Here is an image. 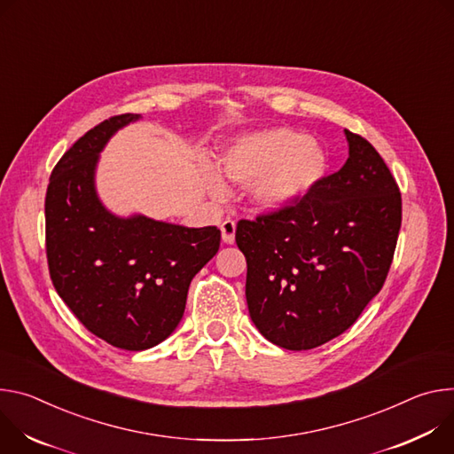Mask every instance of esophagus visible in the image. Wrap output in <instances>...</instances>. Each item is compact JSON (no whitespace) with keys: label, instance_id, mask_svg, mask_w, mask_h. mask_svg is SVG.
Wrapping results in <instances>:
<instances>
[{"label":"esophagus","instance_id":"34e87169","mask_svg":"<svg viewBox=\"0 0 454 454\" xmlns=\"http://www.w3.org/2000/svg\"><path fill=\"white\" fill-rule=\"evenodd\" d=\"M220 229H222V239L225 241V243H234V234H236V222L234 220H231V218H225L223 222H222V225H220Z\"/></svg>","mask_w":454,"mask_h":454}]
</instances>
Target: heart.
<instances>
[{
  "instance_id": "obj_1",
  "label": "heart",
  "mask_w": 454,
  "mask_h": 454,
  "mask_svg": "<svg viewBox=\"0 0 454 454\" xmlns=\"http://www.w3.org/2000/svg\"><path fill=\"white\" fill-rule=\"evenodd\" d=\"M222 171L234 184L250 185L262 207L276 209L307 192L325 171L321 147L288 128H272L238 140L222 159ZM209 192L222 200L225 185L213 171L206 173Z\"/></svg>"
}]
</instances>
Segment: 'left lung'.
I'll return each instance as SVG.
<instances>
[{"label": "left lung", "instance_id": "obj_1", "mask_svg": "<svg viewBox=\"0 0 454 454\" xmlns=\"http://www.w3.org/2000/svg\"><path fill=\"white\" fill-rule=\"evenodd\" d=\"M346 164L290 204L239 220L248 314L265 339L312 349L346 332L380 292L398 239V185L361 135Z\"/></svg>", "mask_w": 454, "mask_h": 454}]
</instances>
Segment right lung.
Wrapping results in <instances>:
<instances>
[{
    "mask_svg": "<svg viewBox=\"0 0 454 454\" xmlns=\"http://www.w3.org/2000/svg\"><path fill=\"white\" fill-rule=\"evenodd\" d=\"M135 114L86 131L56 164L44 198L48 272L59 297L93 335L129 351L173 333L191 279L220 248V229L145 216L117 218L100 204L97 155Z\"/></svg>",
    "mask_w": 454,
    "mask_h": 454,
    "instance_id": "1",
    "label": "right lung"
}]
</instances>
